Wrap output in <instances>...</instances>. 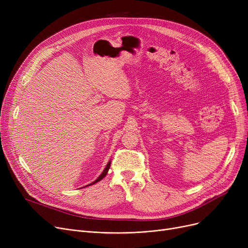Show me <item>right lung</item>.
I'll return each instance as SVG.
<instances>
[{
  "label": "right lung",
  "mask_w": 248,
  "mask_h": 248,
  "mask_svg": "<svg viewBox=\"0 0 248 248\" xmlns=\"http://www.w3.org/2000/svg\"><path fill=\"white\" fill-rule=\"evenodd\" d=\"M110 161L108 163V165L106 166V168H104V170H103V172L99 175V177L95 180V181H93V183H90V184H88V185H86L85 187H87V186H91V185H93V184H95V183H97V182H99L100 180H102L104 177H106L107 176V174H108V170H109V167H110ZM84 188V187H83Z\"/></svg>",
  "instance_id": "1"
}]
</instances>
